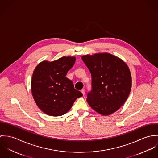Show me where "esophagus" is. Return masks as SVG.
<instances>
[{"label": "esophagus", "mask_w": 158, "mask_h": 158, "mask_svg": "<svg viewBox=\"0 0 158 158\" xmlns=\"http://www.w3.org/2000/svg\"><path fill=\"white\" fill-rule=\"evenodd\" d=\"M81 93L83 94V95H85V89H83L82 90H81Z\"/></svg>", "instance_id": "obj_1"}]
</instances>
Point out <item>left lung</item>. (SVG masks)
<instances>
[{
  "label": "left lung",
  "instance_id": "1",
  "mask_svg": "<svg viewBox=\"0 0 158 158\" xmlns=\"http://www.w3.org/2000/svg\"><path fill=\"white\" fill-rule=\"evenodd\" d=\"M81 59L90 71L92 89L88 94L90 107L102 115L116 112L127 100L132 85L127 64L109 53L86 55Z\"/></svg>",
  "mask_w": 158,
  "mask_h": 158
}]
</instances>
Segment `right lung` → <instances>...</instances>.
Returning a JSON list of instances; mask_svg holds the SVG:
<instances>
[{
	"instance_id": "1",
	"label": "right lung",
	"mask_w": 158,
	"mask_h": 158,
	"mask_svg": "<svg viewBox=\"0 0 158 158\" xmlns=\"http://www.w3.org/2000/svg\"><path fill=\"white\" fill-rule=\"evenodd\" d=\"M76 61L75 56L44 60L35 69L31 84L33 97L38 108L51 116L62 115L70 110L75 100L83 96L66 77Z\"/></svg>"
}]
</instances>
